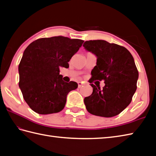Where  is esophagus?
<instances>
[{"label": "esophagus", "instance_id": "1", "mask_svg": "<svg viewBox=\"0 0 156 156\" xmlns=\"http://www.w3.org/2000/svg\"><path fill=\"white\" fill-rule=\"evenodd\" d=\"M78 88H80V87H82V86H83L84 83L82 82H78Z\"/></svg>", "mask_w": 156, "mask_h": 156}]
</instances>
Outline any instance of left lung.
Returning a JSON list of instances; mask_svg holds the SVG:
<instances>
[{"mask_svg": "<svg viewBox=\"0 0 156 156\" xmlns=\"http://www.w3.org/2000/svg\"><path fill=\"white\" fill-rule=\"evenodd\" d=\"M87 51L97 58L91 72L92 81L105 80V87L90 84L93 91L84 98L87 111L92 115L112 117L130 104L137 89L139 73L134 59L125 48L105 40L84 43Z\"/></svg>", "mask_w": 156, "mask_h": 156, "instance_id": "8db88e82", "label": "left lung"}]
</instances>
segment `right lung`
<instances>
[{
	"label": "right lung",
	"instance_id": "right-lung-1",
	"mask_svg": "<svg viewBox=\"0 0 156 156\" xmlns=\"http://www.w3.org/2000/svg\"><path fill=\"white\" fill-rule=\"evenodd\" d=\"M83 42L56 36L38 39L25 49L19 65V87L33 111L48 115L64 108L68 94L78 84L63 80L59 68H69V61Z\"/></svg>",
	"mask_w": 156,
	"mask_h": 156
}]
</instances>
